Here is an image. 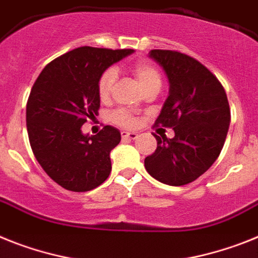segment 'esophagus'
Here are the masks:
<instances>
[{"mask_svg":"<svg viewBox=\"0 0 258 258\" xmlns=\"http://www.w3.org/2000/svg\"><path fill=\"white\" fill-rule=\"evenodd\" d=\"M121 136H122V138H129V140H136V138L138 137V134L136 133V132H127V131L121 132Z\"/></svg>","mask_w":258,"mask_h":258,"instance_id":"esophagus-1","label":"esophagus"}]
</instances>
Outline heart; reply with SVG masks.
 <instances>
[{"label":"heart","mask_w":258,"mask_h":258,"mask_svg":"<svg viewBox=\"0 0 258 258\" xmlns=\"http://www.w3.org/2000/svg\"><path fill=\"white\" fill-rule=\"evenodd\" d=\"M133 76L138 81L140 86L144 89V91H147L150 89H160L162 86V76H160L159 70L156 69L155 65L147 61H140L132 65L131 68ZM117 78V73L113 68L104 70L100 78L98 81V94L102 100H107L112 94V90L116 83ZM112 120L116 124L124 125V126H132L134 125V117L132 116L131 112L125 111V109H118L112 114Z\"/></svg>","instance_id":"1"}]
</instances>
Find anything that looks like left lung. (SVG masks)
<instances>
[{
    "label": "left lung",
    "instance_id": "1",
    "mask_svg": "<svg viewBox=\"0 0 258 258\" xmlns=\"http://www.w3.org/2000/svg\"><path fill=\"white\" fill-rule=\"evenodd\" d=\"M149 57L169 83L156 124L172 127L175 137L155 136V153L145 168L154 179L180 186L195 181L217 160L227 137L230 105L223 86L202 63L173 50L153 49Z\"/></svg>",
    "mask_w": 258,
    "mask_h": 258
}]
</instances>
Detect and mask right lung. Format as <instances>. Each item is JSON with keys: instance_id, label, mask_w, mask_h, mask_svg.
Returning a JSON list of instances; mask_svg holds the SVG:
<instances>
[{"instance_id": "add662e5", "label": "right lung", "mask_w": 258, "mask_h": 258, "mask_svg": "<svg viewBox=\"0 0 258 258\" xmlns=\"http://www.w3.org/2000/svg\"><path fill=\"white\" fill-rule=\"evenodd\" d=\"M132 53L76 48L48 63L32 86L26 108L31 149L45 173L68 190H91L111 173L109 154L120 144V131L105 125L90 136L82 125L98 114L100 76Z\"/></svg>"}]
</instances>
